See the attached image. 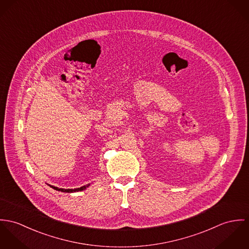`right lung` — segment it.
<instances>
[{"label": "right lung", "mask_w": 249, "mask_h": 249, "mask_svg": "<svg viewBox=\"0 0 249 249\" xmlns=\"http://www.w3.org/2000/svg\"><path fill=\"white\" fill-rule=\"evenodd\" d=\"M50 185V184H49ZM90 184H87V185H84L80 188H74V189H65V188H58L55 187L53 185H50L52 188H53L56 191H61V192H65V193H73V192H79V191H83L85 189H87Z\"/></svg>", "instance_id": "obj_1"}]
</instances>
